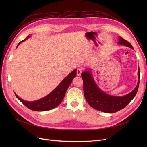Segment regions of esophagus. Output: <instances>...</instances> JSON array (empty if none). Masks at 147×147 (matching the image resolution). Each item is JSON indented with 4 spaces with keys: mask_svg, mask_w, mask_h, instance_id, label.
I'll return each instance as SVG.
<instances>
[{
    "mask_svg": "<svg viewBox=\"0 0 147 147\" xmlns=\"http://www.w3.org/2000/svg\"><path fill=\"white\" fill-rule=\"evenodd\" d=\"M82 71H83V69H81V68L77 69V75H80L82 72Z\"/></svg>",
    "mask_w": 147,
    "mask_h": 147,
    "instance_id": "esophagus-1",
    "label": "esophagus"
}]
</instances>
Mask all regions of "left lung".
Segmentation results:
<instances>
[{"label": "left lung", "mask_w": 147, "mask_h": 147, "mask_svg": "<svg viewBox=\"0 0 147 147\" xmlns=\"http://www.w3.org/2000/svg\"><path fill=\"white\" fill-rule=\"evenodd\" d=\"M118 42L120 45L134 49L131 44L123 39L118 37ZM83 80V91L85 99L91 107L96 110L105 113H115L123 109L134 99L139 86L140 69L138 70V82L134 90L124 96H113L102 91L97 86L90 69L82 73Z\"/></svg>", "instance_id": "8db88e82"}]
</instances>
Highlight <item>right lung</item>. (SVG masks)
Here are the masks:
<instances>
[{
	"label": "right lung",
	"instance_id": "1",
	"mask_svg": "<svg viewBox=\"0 0 147 147\" xmlns=\"http://www.w3.org/2000/svg\"><path fill=\"white\" fill-rule=\"evenodd\" d=\"M30 37V35H29L27 38L20 42L18 44L17 47H18L21 43L24 42L26 40H27ZM76 75L77 69H75L70 74H69L51 92H50L47 96L32 102L26 101L21 99L16 93H15V94L22 103L30 110L34 111L50 110L56 107L57 106H58L61 103V102L63 101L65 96L67 90L70 84L72 83V80Z\"/></svg>",
	"mask_w": 147,
	"mask_h": 147
}]
</instances>
